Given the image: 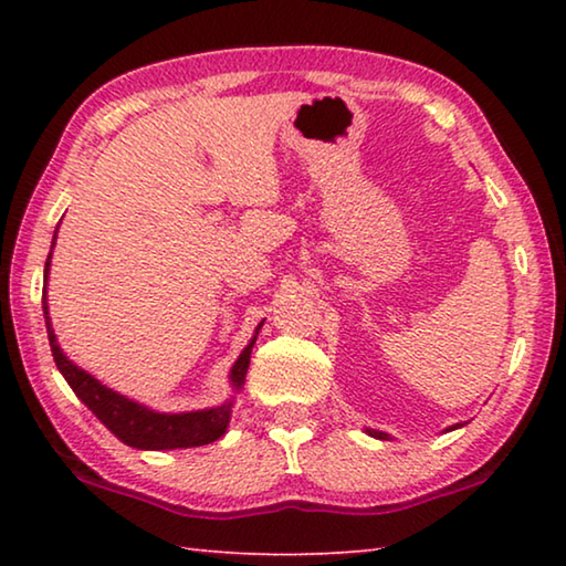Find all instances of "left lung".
<instances>
[{
  "label": "left lung",
  "instance_id": "8db88e82",
  "mask_svg": "<svg viewBox=\"0 0 566 566\" xmlns=\"http://www.w3.org/2000/svg\"><path fill=\"white\" fill-rule=\"evenodd\" d=\"M371 437H379V439H387V434H381V432H369Z\"/></svg>",
  "mask_w": 566,
  "mask_h": 566
}]
</instances>
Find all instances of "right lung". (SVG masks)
I'll list each match as a JSON object with an SVG mask.
<instances>
[{
    "mask_svg": "<svg viewBox=\"0 0 566 566\" xmlns=\"http://www.w3.org/2000/svg\"><path fill=\"white\" fill-rule=\"evenodd\" d=\"M52 256V252H50ZM50 272V260L44 264V274ZM44 322L46 334H50V347L56 367L70 381L74 395L87 405L94 417H97L109 432L122 439L124 444L137 447V449H179V447H202L209 442H217L219 437L227 432L229 415H232V401H227L222 407L202 409V411H187V415H159L147 407L137 405L127 397L117 395V391L99 385L97 379L90 377L87 371L74 367V364L64 357L60 344L52 332L50 312H46V292H44ZM256 337L247 344L244 352L239 354L237 364L232 367V385L239 389L247 379L249 367V354H252Z\"/></svg>",
    "mask_w": 566,
    "mask_h": 566,
    "instance_id": "obj_1",
    "label": "right lung"
}]
</instances>
